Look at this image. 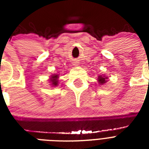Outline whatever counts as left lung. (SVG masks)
<instances>
[{
	"instance_id": "left-lung-1",
	"label": "left lung",
	"mask_w": 149,
	"mask_h": 149,
	"mask_svg": "<svg viewBox=\"0 0 149 149\" xmlns=\"http://www.w3.org/2000/svg\"><path fill=\"white\" fill-rule=\"evenodd\" d=\"M108 77H107L106 75H98L97 77V82L99 85H104L107 82Z\"/></svg>"
}]
</instances>
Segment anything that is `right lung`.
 Listing matches in <instances>:
<instances>
[{"label":"right lung","mask_w":149,"mask_h":149,"mask_svg":"<svg viewBox=\"0 0 149 149\" xmlns=\"http://www.w3.org/2000/svg\"><path fill=\"white\" fill-rule=\"evenodd\" d=\"M58 78H59V74H52L50 76L49 79V83L52 86H57L58 84Z\"/></svg>","instance_id":"right-lung-1"}]
</instances>
